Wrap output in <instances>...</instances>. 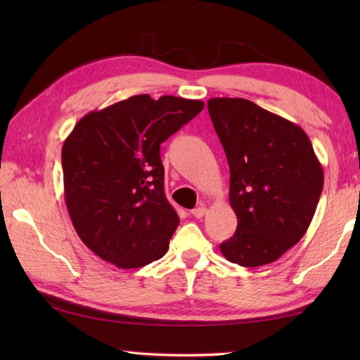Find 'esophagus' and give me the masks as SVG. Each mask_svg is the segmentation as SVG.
<instances>
[{"label":"esophagus","instance_id":"34e87169","mask_svg":"<svg viewBox=\"0 0 360 360\" xmlns=\"http://www.w3.org/2000/svg\"><path fill=\"white\" fill-rule=\"evenodd\" d=\"M205 214H206V208H205L203 205H200V206H197V208H195V210H192V216L197 217V219L203 217Z\"/></svg>","mask_w":360,"mask_h":360}]
</instances>
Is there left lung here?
I'll return each instance as SVG.
<instances>
[{
	"instance_id": "8db88e82",
	"label": "left lung",
	"mask_w": 360,
	"mask_h": 360,
	"mask_svg": "<svg viewBox=\"0 0 360 360\" xmlns=\"http://www.w3.org/2000/svg\"><path fill=\"white\" fill-rule=\"evenodd\" d=\"M208 112L230 168V206L238 225L222 243L231 264L278 260L307 233L324 172L302 127L245 98H211Z\"/></svg>"
}]
</instances>
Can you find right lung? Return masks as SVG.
I'll use <instances>...</instances> for the list:
<instances>
[{
    "instance_id": "right-lung-1",
    "label": "right lung",
    "mask_w": 360,
    "mask_h": 360,
    "mask_svg": "<svg viewBox=\"0 0 360 360\" xmlns=\"http://www.w3.org/2000/svg\"><path fill=\"white\" fill-rule=\"evenodd\" d=\"M205 103L135 95L85 114L62 148L65 203L79 238L117 268L165 255L179 216L165 197L160 144Z\"/></svg>"
}]
</instances>
